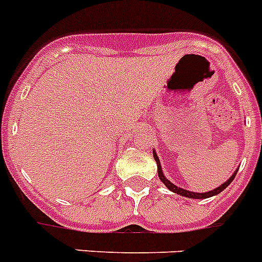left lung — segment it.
Masks as SVG:
<instances>
[{
    "label": "left lung",
    "instance_id": "8db88e82",
    "mask_svg": "<svg viewBox=\"0 0 262 262\" xmlns=\"http://www.w3.org/2000/svg\"><path fill=\"white\" fill-rule=\"evenodd\" d=\"M153 156H155V160L156 162H157V172H158V177H160V180H161L162 182H164V185L166 186V188L169 189V190H172L173 193H177V194L180 195H184V197H189V199H208V197H212V195H216L219 194V193H221L224 190V189L226 188V186L229 185L230 182L234 180V177H236L237 174V170L232 174V177H230L229 180L226 182H224L223 185H220L219 188L213 189V190H210V192H205V193H195V192H189V190H186V189H182V188H179V186H176L174 184H172V182L169 181L166 177L164 176V173H162V169H161V164H160V160H158L157 155H156V151H153Z\"/></svg>",
    "mask_w": 262,
    "mask_h": 262
}]
</instances>
